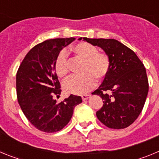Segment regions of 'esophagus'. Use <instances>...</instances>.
<instances>
[{
  "label": "esophagus",
  "instance_id": "34e87169",
  "mask_svg": "<svg viewBox=\"0 0 159 159\" xmlns=\"http://www.w3.org/2000/svg\"><path fill=\"white\" fill-rule=\"evenodd\" d=\"M90 97V95H82V99L83 100H87Z\"/></svg>",
  "mask_w": 159,
  "mask_h": 159
}]
</instances>
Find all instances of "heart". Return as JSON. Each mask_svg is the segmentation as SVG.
<instances>
[{
	"instance_id": "obj_1",
	"label": "heart",
	"mask_w": 159,
	"mask_h": 159,
	"mask_svg": "<svg viewBox=\"0 0 159 159\" xmlns=\"http://www.w3.org/2000/svg\"><path fill=\"white\" fill-rule=\"evenodd\" d=\"M77 57L84 60L83 75H71L65 79L62 87L64 92L73 95L86 93L95 86V79L102 80L107 74L110 60L107 55L98 52L96 48L87 42H80L71 48ZM55 71L59 77H64L68 71L67 53L61 51L55 61Z\"/></svg>"
}]
</instances>
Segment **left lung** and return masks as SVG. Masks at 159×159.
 Segmentation results:
<instances>
[{"instance_id":"1","label":"left lung","mask_w":159,"mask_h":159,"mask_svg":"<svg viewBox=\"0 0 159 159\" xmlns=\"http://www.w3.org/2000/svg\"><path fill=\"white\" fill-rule=\"evenodd\" d=\"M81 40L82 37L79 38ZM83 40L101 48L110 60L102 84L92 92L103 100L102 107L96 112L97 118L109 128L129 127L141 113L148 94L145 67L131 49L115 39L83 37Z\"/></svg>"}]
</instances>
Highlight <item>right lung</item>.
<instances>
[{"instance_id": "1", "label": "right lung", "mask_w": 159, "mask_h": 159, "mask_svg": "<svg viewBox=\"0 0 159 159\" xmlns=\"http://www.w3.org/2000/svg\"><path fill=\"white\" fill-rule=\"evenodd\" d=\"M74 37L52 39L32 48L25 56L16 73L18 102L29 121L38 130L52 133L69 123L80 96L71 95L57 103L55 95L61 93L55 71L60 52L74 41Z\"/></svg>"}]
</instances>
